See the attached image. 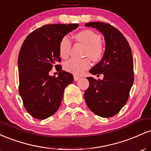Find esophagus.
I'll list each match as a JSON object with an SVG mask.
<instances>
[{"label": "esophagus", "mask_w": 151, "mask_h": 151, "mask_svg": "<svg viewBox=\"0 0 151 151\" xmlns=\"http://www.w3.org/2000/svg\"><path fill=\"white\" fill-rule=\"evenodd\" d=\"M80 79V77H78V76H77V75H74V81H77L78 79Z\"/></svg>", "instance_id": "34e87169"}]
</instances>
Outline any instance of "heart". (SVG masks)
Returning <instances> with one entry per match:
<instances>
[{
    "label": "heart",
    "instance_id": "b5f03b06",
    "mask_svg": "<svg viewBox=\"0 0 151 151\" xmlns=\"http://www.w3.org/2000/svg\"><path fill=\"white\" fill-rule=\"evenodd\" d=\"M76 40L86 46L84 55L88 56L93 62H99L101 60L104 54V48L99 35L91 30H83L74 35ZM72 48V41L68 36H64L59 45V53L62 58H67L70 55ZM91 66L89 58H72L66 61L64 68L67 72L74 74H81L87 70Z\"/></svg>",
    "mask_w": 151,
    "mask_h": 151
}]
</instances>
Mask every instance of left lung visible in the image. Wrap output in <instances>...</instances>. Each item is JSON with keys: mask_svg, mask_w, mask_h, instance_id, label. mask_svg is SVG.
Here are the masks:
<instances>
[{"mask_svg": "<svg viewBox=\"0 0 151 151\" xmlns=\"http://www.w3.org/2000/svg\"><path fill=\"white\" fill-rule=\"evenodd\" d=\"M85 25L102 32L106 50L101 61L89 70L94 75L104 74L103 79L87 77L89 86L84 93V99L95 114L111 117L120 111L129 99L134 80L132 52L124 35L110 24L91 22Z\"/></svg>", "mask_w": 151, "mask_h": 151, "instance_id": "left-lung-1", "label": "left lung"}]
</instances>
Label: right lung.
I'll return each instance as SVG.
<instances>
[{
	"label": "right lung",
	"instance_id": "obj_1",
	"mask_svg": "<svg viewBox=\"0 0 151 151\" xmlns=\"http://www.w3.org/2000/svg\"><path fill=\"white\" fill-rule=\"evenodd\" d=\"M77 23L50 24L36 29L27 35L18 55L19 88L23 105L32 117L45 119L60 107L64 90L73 82L72 74L62 70L59 45L62 38L76 29ZM55 66L58 78L49 75Z\"/></svg>",
	"mask_w": 151,
	"mask_h": 151
}]
</instances>
